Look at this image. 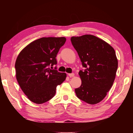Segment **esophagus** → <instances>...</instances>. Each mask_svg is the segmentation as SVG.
Wrapping results in <instances>:
<instances>
[{"instance_id": "34e87169", "label": "esophagus", "mask_w": 133, "mask_h": 133, "mask_svg": "<svg viewBox=\"0 0 133 133\" xmlns=\"http://www.w3.org/2000/svg\"><path fill=\"white\" fill-rule=\"evenodd\" d=\"M68 75L70 77H74L75 76V74L74 73H69L68 74Z\"/></svg>"}]
</instances>
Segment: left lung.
Instances as JSON below:
<instances>
[{
  "label": "left lung",
  "instance_id": "8db88e82",
  "mask_svg": "<svg viewBox=\"0 0 133 133\" xmlns=\"http://www.w3.org/2000/svg\"><path fill=\"white\" fill-rule=\"evenodd\" d=\"M84 70H80L82 84L75 89L77 97L90 104L103 100L115 80L118 60L114 49L93 35L71 37Z\"/></svg>",
  "mask_w": 133,
  "mask_h": 133
}]
</instances>
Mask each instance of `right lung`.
<instances>
[{"label": "right lung", "instance_id": "1", "mask_svg": "<svg viewBox=\"0 0 133 133\" xmlns=\"http://www.w3.org/2000/svg\"><path fill=\"white\" fill-rule=\"evenodd\" d=\"M66 39L42 37L30 43L19 54L15 63L16 76L22 91L31 102L42 104L55 96L56 87L66 79L58 72L56 56Z\"/></svg>", "mask_w": 133, "mask_h": 133}]
</instances>
